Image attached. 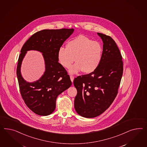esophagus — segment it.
Instances as JSON below:
<instances>
[{
  "mask_svg": "<svg viewBox=\"0 0 147 147\" xmlns=\"http://www.w3.org/2000/svg\"><path fill=\"white\" fill-rule=\"evenodd\" d=\"M70 79H71V82H73V80H74V76H70Z\"/></svg>",
  "mask_w": 147,
  "mask_h": 147,
  "instance_id": "34e87169",
  "label": "esophagus"
}]
</instances>
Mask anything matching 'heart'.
Instances as JSON below:
<instances>
[{"label":"heart","instance_id":"1","mask_svg":"<svg viewBox=\"0 0 147 147\" xmlns=\"http://www.w3.org/2000/svg\"><path fill=\"white\" fill-rule=\"evenodd\" d=\"M103 55V47L97 41L84 35H80L68 42L66 48L60 47L57 52L60 63L63 67H69L71 74L82 71L89 74L99 66Z\"/></svg>","mask_w":147,"mask_h":147}]
</instances>
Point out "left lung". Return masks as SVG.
Returning <instances> with one entry per match:
<instances>
[{
	"label": "left lung",
	"instance_id": "left-lung-1",
	"mask_svg": "<svg viewBox=\"0 0 147 147\" xmlns=\"http://www.w3.org/2000/svg\"><path fill=\"white\" fill-rule=\"evenodd\" d=\"M103 40V55L95 71L74 80L77 90L76 111L85 118H94L109 107L118 94L123 73L122 56L110 36L97 32Z\"/></svg>",
	"mask_w": 147,
	"mask_h": 147
}]
</instances>
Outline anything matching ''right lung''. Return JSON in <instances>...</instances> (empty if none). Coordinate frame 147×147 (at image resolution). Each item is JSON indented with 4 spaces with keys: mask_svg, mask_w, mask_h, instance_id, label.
<instances>
[{
    "mask_svg": "<svg viewBox=\"0 0 147 147\" xmlns=\"http://www.w3.org/2000/svg\"><path fill=\"white\" fill-rule=\"evenodd\" d=\"M74 30L65 28L40 30L33 34L21 50L16 68L21 95L26 105L38 115L51 114L55 110L58 96L71 85L67 72L58 63L57 52ZM29 50L42 52L46 65L44 75L33 83L27 82L20 73L22 61Z\"/></svg>",
    "mask_w": 147,
    "mask_h": 147,
    "instance_id": "1",
    "label": "right lung"
}]
</instances>
